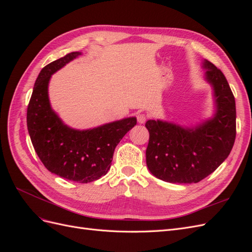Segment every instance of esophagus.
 I'll use <instances>...</instances> for the list:
<instances>
[{
  "label": "esophagus",
  "mask_w": 252,
  "mask_h": 252,
  "mask_svg": "<svg viewBox=\"0 0 252 252\" xmlns=\"http://www.w3.org/2000/svg\"><path fill=\"white\" fill-rule=\"evenodd\" d=\"M147 121V116L145 113H139L138 114V122L140 124H144Z\"/></svg>",
  "instance_id": "34e87169"
}]
</instances>
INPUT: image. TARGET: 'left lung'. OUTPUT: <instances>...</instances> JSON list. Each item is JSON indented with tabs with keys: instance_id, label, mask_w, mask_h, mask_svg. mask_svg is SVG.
Here are the masks:
<instances>
[{
	"instance_id": "8db88e82",
	"label": "left lung",
	"mask_w": 252,
	"mask_h": 252,
	"mask_svg": "<svg viewBox=\"0 0 252 252\" xmlns=\"http://www.w3.org/2000/svg\"><path fill=\"white\" fill-rule=\"evenodd\" d=\"M207 80L215 90L217 112L195 128L149 120L146 163L158 179L179 184L197 183L208 177L229 156L236 134L235 101L224 73L204 62Z\"/></svg>"
}]
</instances>
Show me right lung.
<instances>
[{
  "label": "right lung",
  "mask_w": 252,
  "mask_h": 252,
  "mask_svg": "<svg viewBox=\"0 0 252 252\" xmlns=\"http://www.w3.org/2000/svg\"><path fill=\"white\" fill-rule=\"evenodd\" d=\"M81 55L75 51L45 66L37 77L27 108V128L37 157L46 168L66 180L89 183L110 168L114 149L136 125L128 118L88 130L63 124L50 107L48 83L52 73Z\"/></svg>",
  "instance_id": "right-lung-1"
}]
</instances>
